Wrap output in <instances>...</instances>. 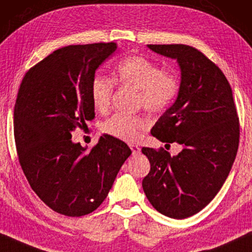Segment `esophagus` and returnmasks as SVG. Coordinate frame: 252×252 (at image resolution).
Returning a JSON list of instances; mask_svg holds the SVG:
<instances>
[{"mask_svg":"<svg viewBox=\"0 0 252 252\" xmlns=\"http://www.w3.org/2000/svg\"><path fill=\"white\" fill-rule=\"evenodd\" d=\"M130 148H131V150H132V154H133V155H137V154L140 153V148H139L138 146L131 145V146H130Z\"/></svg>","mask_w":252,"mask_h":252,"instance_id":"obj_1","label":"esophagus"}]
</instances>
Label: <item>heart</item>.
Listing matches in <instances>:
<instances>
[{"label":"heart","instance_id":"heart-1","mask_svg":"<svg viewBox=\"0 0 252 252\" xmlns=\"http://www.w3.org/2000/svg\"><path fill=\"white\" fill-rule=\"evenodd\" d=\"M115 80L121 85L138 89V103L149 112H164L178 97L181 80L175 72L164 71L144 56H129L119 62ZM114 81L105 76H95L90 84V97L94 107L99 112L110 108ZM147 121L140 115L115 113L102 125V131L108 136L126 142H136Z\"/></svg>","mask_w":252,"mask_h":252}]
</instances>
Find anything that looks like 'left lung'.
Here are the masks:
<instances>
[{
  "mask_svg": "<svg viewBox=\"0 0 252 252\" xmlns=\"http://www.w3.org/2000/svg\"><path fill=\"white\" fill-rule=\"evenodd\" d=\"M174 59L181 88L174 104L150 132L162 142H178L176 156L144 147L150 171L142 189L157 212L183 220L205 208L224 185L239 147V118L226 77L215 63L188 45H148Z\"/></svg>",
  "mask_w": 252,
  "mask_h": 252,
  "instance_id": "obj_1",
  "label": "left lung"
}]
</instances>
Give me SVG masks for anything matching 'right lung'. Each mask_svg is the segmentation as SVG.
<instances>
[{
	"mask_svg": "<svg viewBox=\"0 0 252 252\" xmlns=\"http://www.w3.org/2000/svg\"><path fill=\"white\" fill-rule=\"evenodd\" d=\"M116 43L70 45L25 74L14 105L19 163L32 189L54 212L79 217L105 200L131 155L126 142L105 134L87 152L71 132L95 118L90 84Z\"/></svg>",
	"mask_w": 252,
	"mask_h": 252,
	"instance_id": "add662e5",
	"label": "right lung"
}]
</instances>
